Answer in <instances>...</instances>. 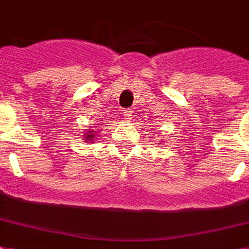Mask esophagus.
Masks as SVG:
<instances>
[{"label": "esophagus", "instance_id": "34e87169", "mask_svg": "<svg viewBox=\"0 0 249 249\" xmlns=\"http://www.w3.org/2000/svg\"><path fill=\"white\" fill-rule=\"evenodd\" d=\"M131 116H133V111L131 110H125V112H124V119L126 121H129V120H131Z\"/></svg>", "mask_w": 249, "mask_h": 249}]
</instances>
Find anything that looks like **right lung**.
I'll return each mask as SVG.
<instances>
[{"label":"right lung","mask_w":249,"mask_h":249,"mask_svg":"<svg viewBox=\"0 0 249 249\" xmlns=\"http://www.w3.org/2000/svg\"><path fill=\"white\" fill-rule=\"evenodd\" d=\"M88 131H90L89 133H88ZM86 131H87V133L84 134V141H86V142H88V143H93V141L96 139V137H94V131H93L92 129H87Z\"/></svg>","instance_id":"obj_1"}]
</instances>
